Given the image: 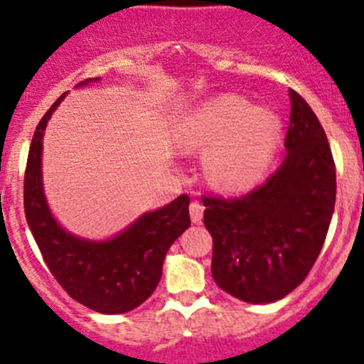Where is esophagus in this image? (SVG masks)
<instances>
[{
	"instance_id": "1",
	"label": "esophagus",
	"mask_w": 364,
	"mask_h": 364,
	"mask_svg": "<svg viewBox=\"0 0 364 364\" xmlns=\"http://www.w3.org/2000/svg\"><path fill=\"white\" fill-rule=\"evenodd\" d=\"M203 215H204V205L200 203H192L190 204V218H192L193 223H200L203 222Z\"/></svg>"
}]
</instances>
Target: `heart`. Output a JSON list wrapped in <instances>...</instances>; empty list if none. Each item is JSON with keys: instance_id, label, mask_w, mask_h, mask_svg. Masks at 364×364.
I'll list each match as a JSON object with an SVG mask.
<instances>
[{"instance_id": "1", "label": "heart", "mask_w": 364, "mask_h": 364, "mask_svg": "<svg viewBox=\"0 0 364 364\" xmlns=\"http://www.w3.org/2000/svg\"><path fill=\"white\" fill-rule=\"evenodd\" d=\"M181 137L190 146L213 148L205 164L213 183L245 190L255 185L273 161L282 121L240 95H220L185 117Z\"/></svg>"}]
</instances>
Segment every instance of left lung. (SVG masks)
Here are the masks:
<instances>
[{
	"label": "left lung",
	"mask_w": 364,
	"mask_h": 364,
	"mask_svg": "<svg viewBox=\"0 0 364 364\" xmlns=\"http://www.w3.org/2000/svg\"><path fill=\"white\" fill-rule=\"evenodd\" d=\"M291 97L280 167L243 197H204L213 236L211 273L230 296L273 303L310 273L335 211L336 168L328 137L310 105Z\"/></svg>",
	"instance_id": "1"
}]
</instances>
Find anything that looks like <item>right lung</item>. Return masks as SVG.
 <instances>
[{"label":"right lung","instance_id":"1","mask_svg":"<svg viewBox=\"0 0 364 364\" xmlns=\"http://www.w3.org/2000/svg\"><path fill=\"white\" fill-rule=\"evenodd\" d=\"M98 80L86 79L77 86ZM67 93L43 114L29 146L24 174V213L47 267L70 297L98 314H124L144 303L159 285L171 245L190 227V197L139 216L107 241L67 232L50 213L42 185V139L47 121Z\"/></svg>","mask_w":364,"mask_h":364}]
</instances>
